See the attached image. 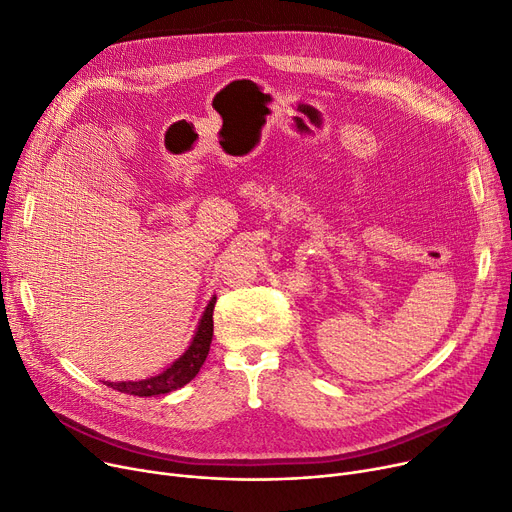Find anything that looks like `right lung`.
Here are the masks:
<instances>
[{
	"label": "right lung",
	"instance_id": "right-lung-1",
	"mask_svg": "<svg viewBox=\"0 0 512 512\" xmlns=\"http://www.w3.org/2000/svg\"><path fill=\"white\" fill-rule=\"evenodd\" d=\"M214 298L210 300V304L204 310L202 321L198 325L196 337H193L191 346L185 350V354L181 358H177L170 367L150 379L143 381H120V383H106L112 389H118L123 394H131V396H160V394H168L175 392V389L183 387L185 383H189L193 377H196L202 369V364L210 352V344H212V333H214V323H212V310H214Z\"/></svg>",
	"mask_w": 512,
	"mask_h": 512
}]
</instances>
